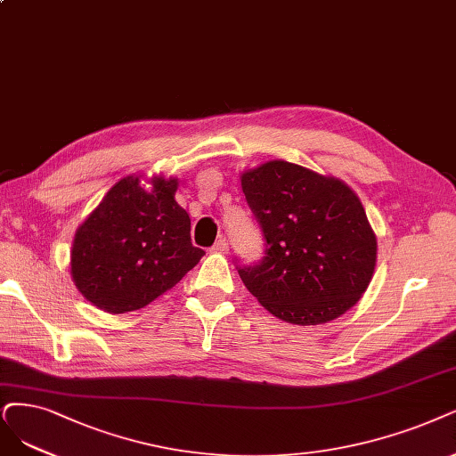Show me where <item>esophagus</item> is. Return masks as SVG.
<instances>
[{
  "instance_id": "1",
  "label": "esophagus",
  "mask_w": 456,
  "mask_h": 456,
  "mask_svg": "<svg viewBox=\"0 0 456 456\" xmlns=\"http://www.w3.org/2000/svg\"><path fill=\"white\" fill-rule=\"evenodd\" d=\"M210 251H212V254H227V251H229V242H227V239L216 240V244L210 248Z\"/></svg>"
}]
</instances>
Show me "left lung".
<instances>
[{
  "label": "left lung",
  "instance_id": "left-lung-1",
  "mask_svg": "<svg viewBox=\"0 0 456 456\" xmlns=\"http://www.w3.org/2000/svg\"><path fill=\"white\" fill-rule=\"evenodd\" d=\"M240 182L266 249L237 268L261 306L293 325H322L355 306L378 254L357 193L281 159L249 168Z\"/></svg>",
  "mask_w": 456,
  "mask_h": 456
}]
</instances>
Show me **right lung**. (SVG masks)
Segmentation results:
<instances>
[{
  "instance_id": "1",
  "label": "right lung",
  "mask_w": 456,
  "mask_h": 456,
  "mask_svg": "<svg viewBox=\"0 0 456 456\" xmlns=\"http://www.w3.org/2000/svg\"><path fill=\"white\" fill-rule=\"evenodd\" d=\"M141 176L114 183L77 229L71 276L94 306L109 314L144 308L188 274L205 256L191 244V219L175 193L176 178Z\"/></svg>"
}]
</instances>
